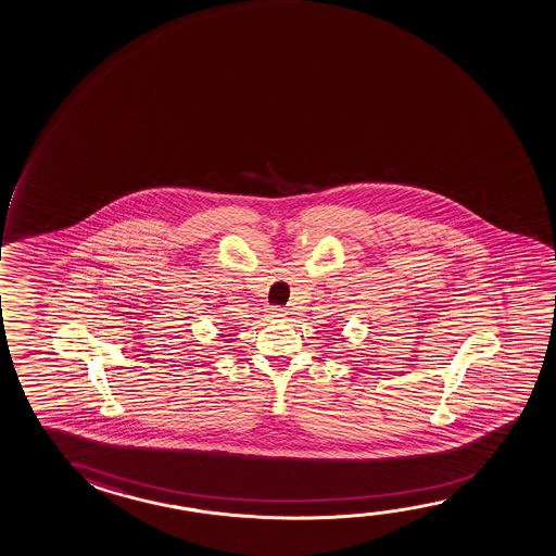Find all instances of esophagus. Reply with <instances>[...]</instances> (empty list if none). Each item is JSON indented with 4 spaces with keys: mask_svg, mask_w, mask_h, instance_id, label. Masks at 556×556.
<instances>
[{
    "mask_svg": "<svg viewBox=\"0 0 556 556\" xmlns=\"http://www.w3.org/2000/svg\"><path fill=\"white\" fill-rule=\"evenodd\" d=\"M267 315H269L271 319H275V321H279V319L287 317V309H282V307H269Z\"/></svg>",
    "mask_w": 556,
    "mask_h": 556,
    "instance_id": "1",
    "label": "esophagus"
}]
</instances>
